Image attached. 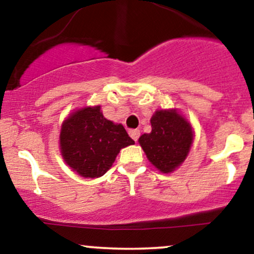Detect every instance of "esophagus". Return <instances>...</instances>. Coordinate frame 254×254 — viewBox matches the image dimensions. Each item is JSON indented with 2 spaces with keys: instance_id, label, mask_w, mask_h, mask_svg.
I'll use <instances>...</instances> for the list:
<instances>
[{
  "instance_id": "1",
  "label": "esophagus",
  "mask_w": 254,
  "mask_h": 254,
  "mask_svg": "<svg viewBox=\"0 0 254 254\" xmlns=\"http://www.w3.org/2000/svg\"><path fill=\"white\" fill-rule=\"evenodd\" d=\"M129 135H130V137L131 138L133 139V141H137V139H138V137H139V130H137V129H135V130H130L129 131Z\"/></svg>"
}]
</instances>
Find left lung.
<instances>
[{
  "instance_id": "8db88e82",
  "label": "left lung",
  "mask_w": 254,
  "mask_h": 254,
  "mask_svg": "<svg viewBox=\"0 0 254 254\" xmlns=\"http://www.w3.org/2000/svg\"><path fill=\"white\" fill-rule=\"evenodd\" d=\"M151 131L138 143L147 159L161 173H172L185 161L193 143L192 125L177 109L156 110L150 118Z\"/></svg>"
}]
</instances>
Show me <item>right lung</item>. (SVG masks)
<instances>
[{
	"mask_svg": "<svg viewBox=\"0 0 254 254\" xmlns=\"http://www.w3.org/2000/svg\"><path fill=\"white\" fill-rule=\"evenodd\" d=\"M133 143L123 125L104 117L100 105L72 111L61 127V155L83 178L104 176L121 149Z\"/></svg>",
	"mask_w": 254,
	"mask_h": 254,
	"instance_id": "add662e5",
	"label": "right lung"
}]
</instances>
